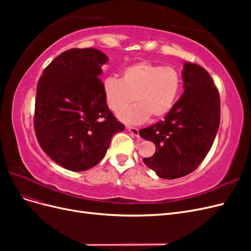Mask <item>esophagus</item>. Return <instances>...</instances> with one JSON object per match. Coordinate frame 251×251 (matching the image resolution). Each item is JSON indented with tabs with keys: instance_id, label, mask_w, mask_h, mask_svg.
<instances>
[{
	"instance_id": "34e87169",
	"label": "esophagus",
	"mask_w": 251,
	"mask_h": 251,
	"mask_svg": "<svg viewBox=\"0 0 251 251\" xmlns=\"http://www.w3.org/2000/svg\"><path fill=\"white\" fill-rule=\"evenodd\" d=\"M126 130L130 131V133H132L134 136H136V137H138V136H139V128H137V127L126 126Z\"/></svg>"
}]
</instances>
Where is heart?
<instances>
[{
  "mask_svg": "<svg viewBox=\"0 0 251 251\" xmlns=\"http://www.w3.org/2000/svg\"><path fill=\"white\" fill-rule=\"evenodd\" d=\"M180 72L171 66L142 60L126 67L123 78L111 76L103 81V92L109 108L118 113L134 100L139 103L119 113L127 124L140 125L150 116H165L175 105L180 93Z\"/></svg>",
  "mask_w": 251,
  "mask_h": 251,
  "instance_id": "obj_1",
  "label": "heart"
}]
</instances>
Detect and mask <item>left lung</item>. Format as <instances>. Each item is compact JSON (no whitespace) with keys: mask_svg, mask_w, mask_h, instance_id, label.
Instances as JSON below:
<instances>
[{"mask_svg":"<svg viewBox=\"0 0 251 251\" xmlns=\"http://www.w3.org/2000/svg\"><path fill=\"white\" fill-rule=\"evenodd\" d=\"M184 92L163 120L139 131L155 143L156 151L143 162L158 177L177 179L194 172L207 155L220 125V96L208 72L184 63Z\"/></svg>","mask_w":251,"mask_h":251,"instance_id":"obj_1","label":"left lung"}]
</instances>
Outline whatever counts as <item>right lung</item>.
<instances>
[{"label":"right lung","mask_w":251,"mask_h":251,"mask_svg":"<svg viewBox=\"0 0 251 251\" xmlns=\"http://www.w3.org/2000/svg\"><path fill=\"white\" fill-rule=\"evenodd\" d=\"M108 56L70 49L44 70L36 88L34 130L42 150L63 168L82 172L104 157L125 126L114 117L100 79Z\"/></svg>","instance_id":"obj_1"}]
</instances>
